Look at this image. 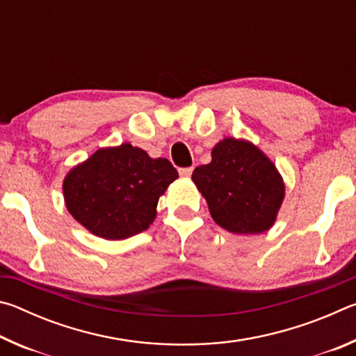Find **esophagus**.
Wrapping results in <instances>:
<instances>
[{"label": "esophagus", "instance_id": "esophagus-1", "mask_svg": "<svg viewBox=\"0 0 356 356\" xmlns=\"http://www.w3.org/2000/svg\"><path fill=\"white\" fill-rule=\"evenodd\" d=\"M191 172H193V168H180L179 170V174L182 177H190Z\"/></svg>", "mask_w": 356, "mask_h": 356}]
</instances>
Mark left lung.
Masks as SVG:
<instances>
[{"label": "left lung", "instance_id": "1", "mask_svg": "<svg viewBox=\"0 0 356 356\" xmlns=\"http://www.w3.org/2000/svg\"><path fill=\"white\" fill-rule=\"evenodd\" d=\"M216 225L234 234H262L273 226L284 182L273 161L250 141L225 138L212 161L193 171Z\"/></svg>", "mask_w": 356, "mask_h": 356}]
</instances>
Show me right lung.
<instances>
[{"mask_svg":"<svg viewBox=\"0 0 356 356\" xmlns=\"http://www.w3.org/2000/svg\"><path fill=\"white\" fill-rule=\"evenodd\" d=\"M177 177L170 160L130 143L99 149L65 176V207L94 236L129 238L152 225L159 197Z\"/></svg>","mask_w":356,"mask_h":356,"instance_id":"obj_1","label":"right lung"}]
</instances>
